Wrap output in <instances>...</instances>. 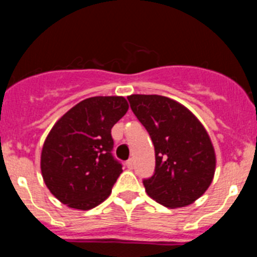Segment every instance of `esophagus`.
<instances>
[{
    "label": "esophagus",
    "instance_id": "obj_1",
    "mask_svg": "<svg viewBox=\"0 0 257 257\" xmlns=\"http://www.w3.org/2000/svg\"><path fill=\"white\" fill-rule=\"evenodd\" d=\"M126 166H127V169H133V167H134V160H131V158H130V160H127L126 161Z\"/></svg>",
    "mask_w": 257,
    "mask_h": 257
}]
</instances>
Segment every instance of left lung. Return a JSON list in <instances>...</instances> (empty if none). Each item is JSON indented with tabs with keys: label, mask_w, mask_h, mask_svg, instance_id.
<instances>
[{
	"label": "left lung",
	"mask_w": 257,
	"mask_h": 257,
	"mask_svg": "<svg viewBox=\"0 0 257 257\" xmlns=\"http://www.w3.org/2000/svg\"><path fill=\"white\" fill-rule=\"evenodd\" d=\"M156 151V170L143 181L148 196L170 208L192 205L208 189L216 169L210 136L187 106L161 95L127 96Z\"/></svg>",
	"instance_id": "left-lung-1"
}]
</instances>
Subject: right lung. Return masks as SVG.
Masks as SVG:
<instances>
[{
  "label": "right lung",
  "mask_w": 257,
  "mask_h": 257,
  "mask_svg": "<svg viewBox=\"0 0 257 257\" xmlns=\"http://www.w3.org/2000/svg\"><path fill=\"white\" fill-rule=\"evenodd\" d=\"M127 110L123 96L88 97L52 126L41 152V172L61 203L85 211L108 198L122 174L110 153V130Z\"/></svg>",
  "instance_id": "obj_1"
}]
</instances>
